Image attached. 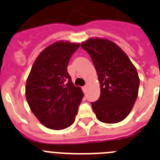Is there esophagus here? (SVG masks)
I'll list each match as a JSON object with an SVG mask.
<instances>
[{
    "label": "esophagus",
    "mask_w": 160,
    "mask_h": 160,
    "mask_svg": "<svg viewBox=\"0 0 160 160\" xmlns=\"http://www.w3.org/2000/svg\"><path fill=\"white\" fill-rule=\"evenodd\" d=\"M82 90L84 93H87V86H85V87H82Z\"/></svg>",
    "instance_id": "34e87169"
}]
</instances>
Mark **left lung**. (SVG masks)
<instances>
[{"instance_id": "left-lung-1", "label": "left lung", "mask_w": 160, "mask_h": 160, "mask_svg": "<svg viewBox=\"0 0 160 160\" xmlns=\"http://www.w3.org/2000/svg\"><path fill=\"white\" fill-rule=\"evenodd\" d=\"M82 47L92 59L100 84V97L91 102L100 122L117 123L125 119L138 97L139 78L128 56L106 38H90Z\"/></svg>"}]
</instances>
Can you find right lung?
Here are the masks:
<instances>
[{"label":"right lung","mask_w":160,"mask_h":160,"mask_svg":"<svg viewBox=\"0 0 160 160\" xmlns=\"http://www.w3.org/2000/svg\"><path fill=\"white\" fill-rule=\"evenodd\" d=\"M79 43L59 41L43 49L32 65L25 85V97L39 122L52 130H63L75 121L84 94L73 86L67 72Z\"/></svg>","instance_id":"right-lung-1"}]
</instances>
